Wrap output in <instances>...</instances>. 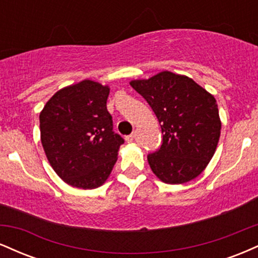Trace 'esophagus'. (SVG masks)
<instances>
[{
    "label": "esophagus",
    "instance_id": "34e87169",
    "mask_svg": "<svg viewBox=\"0 0 258 258\" xmlns=\"http://www.w3.org/2000/svg\"><path fill=\"white\" fill-rule=\"evenodd\" d=\"M133 139H135V133H132V135H130V136H126L125 137V141L127 142V143H132Z\"/></svg>",
    "mask_w": 258,
    "mask_h": 258
}]
</instances>
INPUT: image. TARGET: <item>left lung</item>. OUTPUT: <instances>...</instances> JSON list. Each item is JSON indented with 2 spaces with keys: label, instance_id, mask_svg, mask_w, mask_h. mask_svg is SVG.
<instances>
[{
  "label": "left lung",
  "instance_id": "8db88e82",
  "mask_svg": "<svg viewBox=\"0 0 258 258\" xmlns=\"http://www.w3.org/2000/svg\"><path fill=\"white\" fill-rule=\"evenodd\" d=\"M130 85L149 103L162 131L158 152L148 162L167 184H183L197 178L212 159L221 136V119L215 97L193 79L172 72Z\"/></svg>",
  "mask_w": 258,
  "mask_h": 258
}]
</instances>
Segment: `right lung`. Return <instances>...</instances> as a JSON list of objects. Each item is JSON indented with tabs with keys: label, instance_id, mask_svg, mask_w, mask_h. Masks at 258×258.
Returning a JSON list of instances; mask_svg holds the SVG:
<instances>
[{
	"label": "right lung",
	"instance_id": "obj_1",
	"mask_svg": "<svg viewBox=\"0 0 258 258\" xmlns=\"http://www.w3.org/2000/svg\"><path fill=\"white\" fill-rule=\"evenodd\" d=\"M108 85L82 80L55 92L40 112L41 143L54 172L79 189L103 185L123 139L112 132Z\"/></svg>",
	"mask_w": 258,
	"mask_h": 258
}]
</instances>
